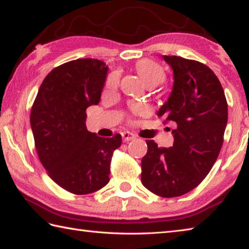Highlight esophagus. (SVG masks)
Returning <instances> with one entry per match:
<instances>
[{
	"label": "esophagus",
	"instance_id": "esophagus-1",
	"mask_svg": "<svg viewBox=\"0 0 249 249\" xmlns=\"http://www.w3.org/2000/svg\"><path fill=\"white\" fill-rule=\"evenodd\" d=\"M122 138H123L124 142H128L136 139V136L134 134L129 133V131H124V133H122Z\"/></svg>",
	"mask_w": 249,
	"mask_h": 249
}]
</instances>
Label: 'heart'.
<instances>
[{
  "mask_svg": "<svg viewBox=\"0 0 249 249\" xmlns=\"http://www.w3.org/2000/svg\"><path fill=\"white\" fill-rule=\"evenodd\" d=\"M136 70L138 71L142 80L146 86H156L165 80L166 73L161 67L158 66L156 63L150 60H141L136 64ZM120 83V73L118 71L111 72L106 78L104 93L110 94L113 93L119 87Z\"/></svg>",
  "mask_w": 249,
  "mask_h": 249,
  "instance_id": "obj_1",
  "label": "heart"
}]
</instances>
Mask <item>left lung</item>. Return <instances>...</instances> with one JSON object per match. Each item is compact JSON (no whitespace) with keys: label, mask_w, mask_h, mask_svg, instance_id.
Instances as JSON below:
<instances>
[{"label":"left lung","mask_w":249,"mask_h":249,"mask_svg":"<svg viewBox=\"0 0 249 249\" xmlns=\"http://www.w3.org/2000/svg\"><path fill=\"white\" fill-rule=\"evenodd\" d=\"M173 71L174 83L158 115L176 124L171 147L146 140L141 160V181L163 198L187 194L212 169L224 142L228 105L214 71L198 61L163 55Z\"/></svg>","instance_id":"left-lung-1"}]
</instances>
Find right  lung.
<instances>
[{
	"mask_svg": "<svg viewBox=\"0 0 249 249\" xmlns=\"http://www.w3.org/2000/svg\"><path fill=\"white\" fill-rule=\"evenodd\" d=\"M108 67L78 59L53 68L44 79L31 110L36 152L48 176L67 192L87 195L109 182L120 134L102 138L87 129V108L97 105Z\"/></svg>",
	"mask_w": 249,
	"mask_h": 249,
	"instance_id": "obj_1",
	"label": "right lung"
}]
</instances>
